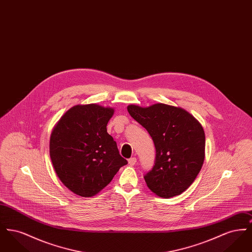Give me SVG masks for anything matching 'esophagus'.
Instances as JSON below:
<instances>
[{
  "instance_id": "obj_1",
  "label": "esophagus",
  "mask_w": 252,
  "mask_h": 252,
  "mask_svg": "<svg viewBox=\"0 0 252 252\" xmlns=\"http://www.w3.org/2000/svg\"><path fill=\"white\" fill-rule=\"evenodd\" d=\"M136 162H137V158H135V157H133V158H130L129 159H128V163H129V165H135L136 164Z\"/></svg>"
}]
</instances>
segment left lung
<instances>
[{
  "label": "left lung",
  "instance_id": "obj_1",
  "mask_svg": "<svg viewBox=\"0 0 252 252\" xmlns=\"http://www.w3.org/2000/svg\"><path fill=\"white\" fill-rule=\"evenodd\" d=\"M127 111L147 130L155 144L154 165L144 176L147 187L164 198L186 191L205 158L202 126L183 108L160 103L148 108L130 105Z\"/></svg>",
  "mask_w": 252,
  "mask_h": 252
}]
</instances>
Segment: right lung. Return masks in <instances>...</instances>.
I'll list each match as a JSON object with an SVG mask.
<instances>
[{"mask_svg": "<svg viewBox=\"0 0 252 252\" xmlns=\"http://www.w3.org/2000/svg\"><path fill=\"white\" fill-rule=\"evenodd\" d=\"M113 112V108L96 104L72 107L51 134L53 166L61 182L75 194L94 196L127 164L107 132Z\"/></svg>", "mask_w": 252, "mask_h": 252, "instance_id": "right-lung-1", "label": "right lung"}]
</instances>
